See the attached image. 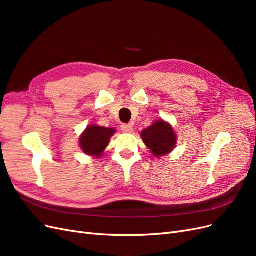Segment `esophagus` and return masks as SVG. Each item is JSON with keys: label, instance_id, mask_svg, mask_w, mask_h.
Here are the masks:
<instances>
[{"label": "esophagus", "instance_id": "esophagus-1", "mask_svg": "<svg viewBox=\"0 0 256 256\" xmlns=\"http://www.w3.org/2000/svg\"><path fill=\"white\" fill-rule=\"evenodd\" d=\"M120 128L122 132H126V134H131L134 131V127L131 125H128V124H122Z\"/></svg>", "mask_w": 256, "mask_h": 256}]
</instances>
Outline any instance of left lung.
Wrapping results in <instances>:
<instances>
[{"mask_svg": "<svg viewBox=\"0 0 256 256\" xmlns=\"http://www.w3.org/2000/svg\"><path fill=\"white\" fill-rule=\"evenodd\" d=\"M141 136L147 148L158 158L171 152L177 141L173 127L164 120H158L144 129Z\"/></svg>", "mask_w": 256, "mask_h": 256, "instance_id": "obj_1", "label": "left lung"}]
</instances>
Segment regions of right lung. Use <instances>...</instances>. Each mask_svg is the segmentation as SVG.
<instances>
[{
	"label": "right lung",
	"mask_w": 256,
	"mask_h": 256,
	"mask_svg": "<svg viewBox=\"0 0 256 256\" xmlns=\"http://www.w3.org/2000/svg\"><path fill=\"white\" fill-rule=\"evenodd\" d=\"M114 134V128H106L97 125L88 126L80 136L81 150L88 156L98 158L102 154L110 142V138Z\"/></svg>",
	"instance_id": "right-lung-1"
}]
</instances>
